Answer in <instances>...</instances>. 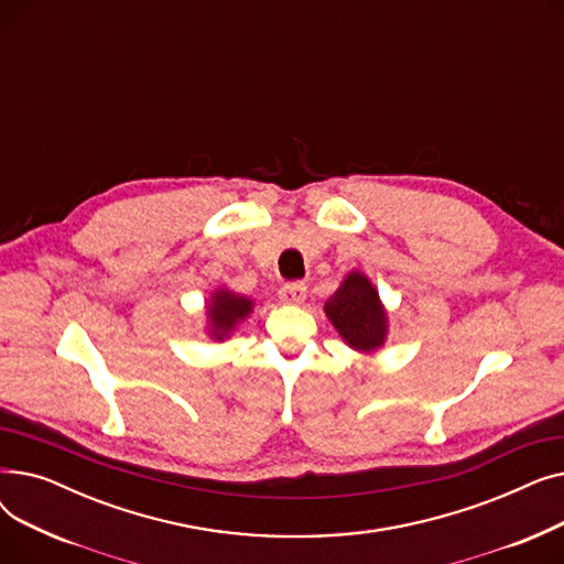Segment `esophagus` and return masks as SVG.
<instances>
[{
	"label": "esophagus",
	"mask_w": 564,
	"mask_h": 564,
	"mask_svg": "<svg viewBox=\"0 0 564 564\" xmlns=\"http://www.w3.org/2000/svg\"><path fill=\"white\" fill-rule=\"evenodd\" d=\"M306 294H308L306 285L300 283V281H294V283H285V285L281 288L279 297H281L283 304H304Z\"/></svg>",
	"instance_id": "obj_1"
}]
</instances>
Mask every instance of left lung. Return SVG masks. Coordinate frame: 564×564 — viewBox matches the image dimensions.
Here are the masks:
<instances>
[{
    "mask_svg": "<svg viewBox=\"0 0 564 564\" xmlns=\"http://www.w3.org/2000/svg\"><path fill=\"white\" fill-rule=\"evenodd\" d=\"M324 313L351 349L372 354L387 343V308H383L372 281L359 270H351L343 279L340 288L324 302Z\"/></svg>",
    "mask_w": 564,
    "mask_h": 564,
    "instance_id": "8db88e82",
    "label": "left lung"
}]
</instances>
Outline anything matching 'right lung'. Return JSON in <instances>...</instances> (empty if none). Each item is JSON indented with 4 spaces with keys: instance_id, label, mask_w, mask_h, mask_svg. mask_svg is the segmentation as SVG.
<instances>
[{
    "instance_id": "right-lung-1",
    "label": "right lung",
    "mask_w": 564,
    "mask_h": 564,
    "mask_svg": "<svg viewBox=\"0 0 564 564\" xmlns=\"http://www.w3.org/2000/svg\"><path fill=\"white\" fill-rule=\"evenodd\" d=\"M251 311L253 300H249L247 294H237L228 288H217L205 304L207 336L219 343L226 340L235 332L237 324L249 317Z\"/></svg>"
}]
</instances>
